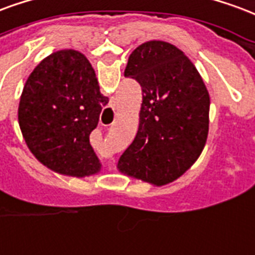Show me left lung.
Segmentation results:
<instances>
[{"label":"left lung","mask_w":255,"mask_h":255,"mask_svg":"<svg viewBox=\"0 0 255 255\" xmlns=\"http://www.w3.org/2000/svg\"><path fill=\"white\" fill-rule=\"evenodd\" d=\"M124 75L142 86L139 128L119 159V170L156 186L185 173L203 151L209 127V94L195 65L167 41L143 43Z\"/></svg>","instance_id":"left-lung-1"}]
</instances>
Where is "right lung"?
Listing matches in <instances>:
<instances>
[{
	"instance_id": "obj_1",
	"label": "right lung",
	"mask_w": 255,
	"mask_h": 255,
	"mask_svg": "<svg viewBox=\"0 0 255 255\" xmlns=\"http://www.w3.org/2000/svg\"><path fill=\"white\" fill-rule=\"evenodd\" d=\"M108 97L88 58L60 50L41 60L22 89L18 124L28 148L51 170L71 177L99 173L100 159L89 135Z\"/></svg>"
}]
</instances>
